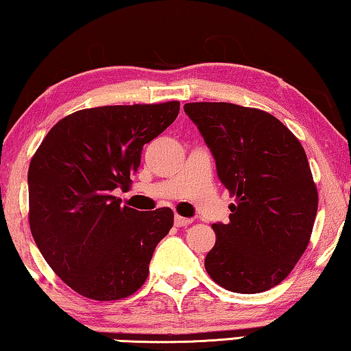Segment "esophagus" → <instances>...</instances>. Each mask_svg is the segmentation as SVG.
Wrapping results in <instances>:
<instances>
[{
  "label": "esophagus",
  "mask_w": 351,
  "mask_h": 351,
  "mask_svg": "<svg viewBox=\"0 0 351 351\" xmlns=\"http://www.w3.org/2000/svg\"><path fill=\"white\" fill-rule=\"evenodd\" d=\"M191 221H193L191 218H185V217H180V215H176V218H174V225H176L177 228H182V226L190 225Z\"/></svg>",
  "instance_id": "1"
}]
</instances>
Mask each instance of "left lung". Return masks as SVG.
<instances>
[{"instance_id": "left-lung-1", "label": "left lung", "mask_w": 351, "mask_h": 351, "mask_svg": "<svg viewBox=\"0 0 351 351\" xmlns=\"http://www.w3.org/2000/svg\"><path fill=\"white\" fill-rule=\"evenodd\" d=\"M236 204L230 223H213L217 241L204 266L218 285L253 294L276 287L308 245L318 193L301 142L280 120L231 103H188Z\"/></svg>"}]
</instances>
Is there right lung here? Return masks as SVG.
I'll list each match as a JSON object with an SVG mask.
<instances>
[{
  "instance_id": "add662e5",
  "label": "right lung",
  "mask_w": 351,
  "mask_h": 351,
  "mask_svg": "<svg viewBox=\"0 0 351 351\" xmlns=\"http://www.w3.org/2000/svg\"><path fill=\"white\" fill-rule=\"evenodd\" d=\"M179 106L171 101L77 110L49 131L29 163L34 242L55 274L85 298H126L149 276L174 212L131 209L114 191L128 188L142 147L177 119Z\"/></svg>"
}]
</instances>
